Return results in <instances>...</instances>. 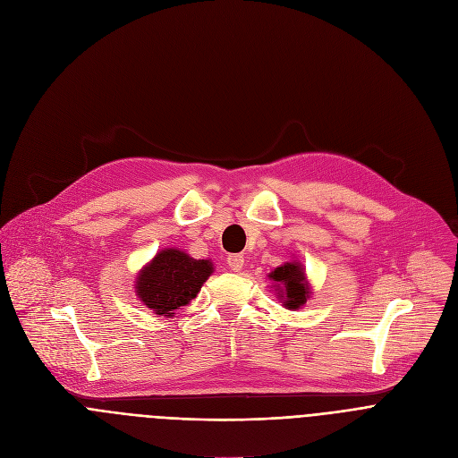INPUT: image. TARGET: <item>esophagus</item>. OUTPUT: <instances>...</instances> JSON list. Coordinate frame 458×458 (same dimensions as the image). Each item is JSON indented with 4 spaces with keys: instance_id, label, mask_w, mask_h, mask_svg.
Segmentation results:
<instances>
[{
    "instance_id": "esophagus-1",
    "label": "esophagus",
    "mask_w": 458,
    "mask_h": 458,
    "mask_svg": "<svg viewBox=\"0 0 458 458\" xmlns=\"http://www.w3.org/2000/svg\"><path fill=\"white\" fill-rule=\"evenodd\" d=\"M226 263L233 272H239L242 268V265H245V258H242L241 254H232L226 258Z\"/></svg>"
}]
</instances>
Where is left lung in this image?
I'll list each match as a JSON object with an SVG mask.
<instances>
[{"label": "left lung", "instance_id": "obj_1", "mask_svg": "<svg viewBox=\"0 0 458 458\" xmlns=\"http://www.w3.org/2000/svg\"><path fill=\"white\" fill-rule=\"evenodd\" d=\"M270 278L274 282L284 284V293H285L284 306L285 308L296 310L310 298V287L306 284V276H303L301 265L285 263V265H282V267L274 270L270 274Z\"/></svg>", "mask_w": 458, "mask_h": 458}]
</instances>
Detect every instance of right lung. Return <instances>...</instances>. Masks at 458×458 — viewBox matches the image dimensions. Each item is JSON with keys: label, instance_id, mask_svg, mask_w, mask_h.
<instances>
[{"label": "right lung", "instance_id": "right-lung-1", "mask_svg": "<svg viewBox=\"0 0 458 458\" xmlns=\"http://www.w3.org/2000/svg\"><path fill=\"white\" fill-rule=\"evenodd\" d=\"M213 267L206 259L169 249L162 250L138 276V296L157 315L171 317L197 296Z\"/></svg>", "mask_w": 458, "mask_h": 458}]
</instances>
